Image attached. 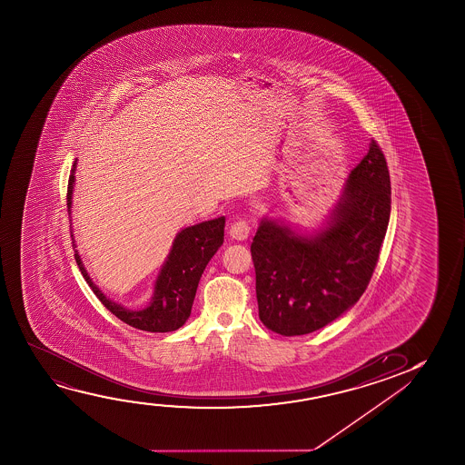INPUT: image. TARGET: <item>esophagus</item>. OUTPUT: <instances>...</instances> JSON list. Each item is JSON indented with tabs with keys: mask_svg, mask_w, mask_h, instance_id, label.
<instances>
[{
	"mask_svg": "<svg viewBox=\"0 0 465 465\" xmlns=\"http://www.w3.org/2000/svg\"><path fill=\"white\" fill-rule=\"evenodd\" d=\"M249 232H251V229H249L248 221H244V219L236 221L230 227V236L236 242H244L249 236Z\"/></svg>",
	"mask_w": 465,
	"mask_h": 465,
	"instance_id": "esophagus-1",
	"label": "esophagus"
}]
</instances>
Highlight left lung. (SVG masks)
<instances>
[{"label":"left lung","mask_w":465,"mask_h":465,"mask_svg":"<svg viewBox=\"0 0 465 465\" xmlns=\"http://www.w3.org/2000/svg\"><path fill=\"white\" fill-rule=\"evenodd\" d=\"M391 216V178L381 147L350 173L327 227L299 235L262 219L251 255L263 325L284 337L306 335L340 318L369 286Z\"/></svg>","instance_id":"8db88e82"}]
</instances>
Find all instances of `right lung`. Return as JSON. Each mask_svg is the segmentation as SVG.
Wrapping results in <instances>:
<instances>
[{
	"label": "right lung",
	"instance_id": "1",
	"mask_svg": "<svg viewBox=\"0 0 465 465\" xmlns=\"http://www.w3.org/2000/svg\"><path fill=\"white\" fill-rule=\"evenodd\" d=\"M74 172H76V162L71 168L70 179H68V192H66L68 213H71ZM223 227H225V217L221 216L213 221H206V223H197V225L181 230L174 238L172 251L157 276L155 286H153V299L146 308L138 310V312L124 308V306L117 305L113 300H109L94 284V281L90 280L89 273L84 268L83 261L77 254V251H74L76 252L74 259H76L77 267L83 273L84 280L87 281V284L98 300L114 314L115 318L121 319L125 324L132 325L140 331H178L179 327H183L185 321L191 316L192 303H193L195 293H197L198 281L202 278L204 268L223 242ZM73 246L76 248L74 242H73Z\"/></svg>",
	"mask_w": 465,
	"mask_h": 465
}]
</instances>
